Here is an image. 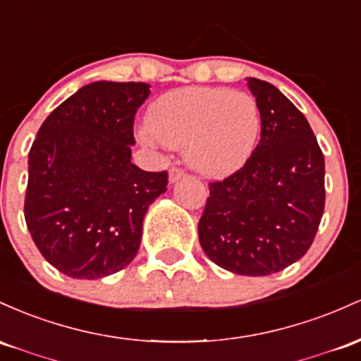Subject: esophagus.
<instances>
[{"mask_svg": "<svg viewBox=\"0 0 361 361\" xmlns=\"http://www.w3.org/2000/svg\"><path fill=\"white\" fill-rule=\"evenodd\" d=\"M184 177H185V172L182 169H179V167H172V169H170V173H169L170 182H177V180L184 179Z\"/></svg>", "mask_w": 361, "mask_h": 361, "instance_id": "1", "label": "esophagus"}]
</instances>
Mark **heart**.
Wrapping results in <instances>:
<instances>
[{"mask_svg":"<svg viewBox=\"0 0 361 361\" xmlns=\"http://www.w3.org/2000/svg\"><path fill=\"white\" fill-rule=\"evenodd\" d=\"M143 140L184 148L188 164L206 177H224L245 164L261 135L252 95L228 88L188 87L149 107Z\"/></svg>","mask_w":361,"mask_h":361,"instance_id":"heart-1","label":"heart"}]
</instances>
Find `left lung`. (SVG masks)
<instances>
[{"label": "left lung", "instance_id": "left-lung-1", "mask_svg": "<svg viewBox=\"0 0 361 361\" xmlns=\"http://www.w3.org/2000/svg\"><path fill=\"white\" fill-rule=\"evenodd\" d=\"M261 111L250 159L209 182L197 233L214 264L268 276L305 256L324 213V155L309 121L274 85L247 78Z\"/></svg>", "mask_w": 361, "mask_h": 361}]
</instances>
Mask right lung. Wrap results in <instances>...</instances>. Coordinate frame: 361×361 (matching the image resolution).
<instances>
[{
  "label": "right lung",
  "mask_w": 361,
  "mask_h": 361,
  "mask_svg": "<svg viewBox=\"0 0 361 361\" xmlns=\"http://www.w3.org/2000/svg\"><path fill=\"white\" fill-rule=\"evenodd\" d=\"M148 83L85 85L51 112L28 153L25 221L46 261L76 279L124 269L169 173L131 164Z\"/></svg>",
  "instance_id": "obj_1"
}]
</instances>
